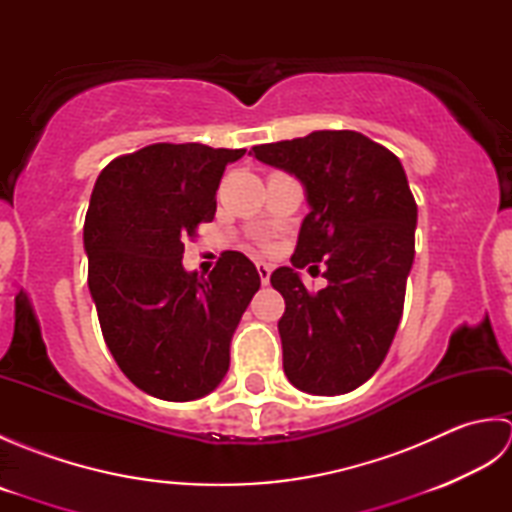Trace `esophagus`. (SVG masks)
I'll use <instances>...</instances> for the list:
<instances>
[{
	"instance_id": "1",
	"label": "esophagus",
	"mask_w": 512,
	"mask_h": 512,
	"mask_svg": "<svg viewBox=\"0 0 512 512\" xmlns=\"http://www.w3.org/2000/svg\"><path fill=\"white\" fill-rule=\"evenodd\" d=\"M257 273H259V279H262V284H264V286H268L270 273H273V268H270V266H268V264H264V262H259V264H257Z\"/></svg>"
}]
</instances>
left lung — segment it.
Returning <instances> with one entry per match:
<instances>
[{
    "instance_id": "left-lung-1",
    "label": "left lung",
    "mask_w": 512,
    "mask_h": 512,
    "mask_svg": "<svg viewBox=\"0 0 512 512\" xmlns=\"http://www.w3.org/2000/svg\"><path fill=\"white\" fill-rule=\"evenodd\" d=\"M250 154L295 176L310 206L292 268L270 275L286 301L284 372L306 394H347L385 361L405 306L418 224L407 173L389 149L350 129L257 145ZM321 258L329 286L312 296L296 268Z\"/></svg>"
}]
</instances>
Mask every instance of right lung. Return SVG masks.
<instances>
[{"label":"right lung","mask_w":512,"mask_h":512,"mask_svg":"<svg viewBox=\"0 0 512 512\" xmlns=\"http://www.w3.org/2000/svg\"><path fill=\"white\" fill-rule=\"evenodd\" d=\"M244 154L158 143L96 178L83 226L90 295L114 361L160 400H195L222 383L239 319L262 284L237 250L222 253L209 277L182 266L184 239L213 220L222 173Z\"/></svg>","instance_id":"obj_1"}]
</instances>
